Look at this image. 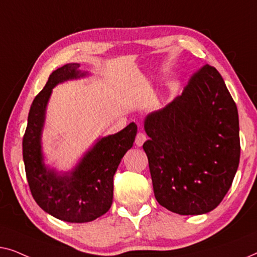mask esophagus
<instances>
[{
	"label": "esophagus",
	"instance_id": "1",
	"mask_svg": "<svg viewBox=\"0 0 257 257\" xmlns=\"http://www.w3.org/2000/svg\"><path fill=\"white\" fill-rule=\"evenodd\" d=\"M146 141H147V135H146V134L142 133V132L137 133L136 139H135V144H136L137 147H142L143 143L146 142Z\"/></svg>",
	"mask_w": 257,
	"mask_h": 257
}]
</instances>
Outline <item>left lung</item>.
<instances>
[{
	"instance_id": "left-lung-1",
	"label": "left lung",
	"mask_w": 257,
	"mask_h": 257,
	"mask_svg": "<svg viewBox=\"0 0 257 257\" xmlns=\"http://www.w3.org/2000/svg\"><path fill=\"white\" fill-rule=\"evenodd\" d=\"M155 198L180 215H200L228 192L240 161L236 104L214 67L206 64L182 95L144 118Z\"/></svg>"
}]
</instances>
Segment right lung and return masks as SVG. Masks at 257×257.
Masks as SVG:
<instances>
[{
    "label": "right lung",
    "mask_w": 257,
    "mask_h": 257,
    "mask_svg": "<svg viewBox=\"0 0 257 257\" xmlns=\"http://www.w3.org/2000/svg\"><path fill=\"white\" fill-rule=\"evenodd\" d=\"M79 67L80 64L70 63L52 72L31 104L23 137L25 173L34 199L55 218L75 223L93 221L110 208L114 175L137 134V125L132 122L121 132L99 137L68 171L45 164L42 135L52 89L58 84L89 75Z\"/></svg>",
    "instance_id": "add662e5"
}]
</instances>
